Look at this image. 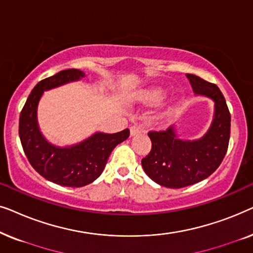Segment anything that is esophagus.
Instances as JSON below:
<instances>
[{"label": "esophagus", "instance_id": "1", "mask_svg": "<svg viewBox=\"0 0 253 253\" xmlns=\"http://www.w3.org/2000/svg\"><path fill=\"white\" fill-rule=\"evenodd\" d=\"M141 131V127L138 126H132L130 127V134L131 136H136V134H138Z\"/></svg>", "mask_w": 253, "mask_h": 253}]
</instances>
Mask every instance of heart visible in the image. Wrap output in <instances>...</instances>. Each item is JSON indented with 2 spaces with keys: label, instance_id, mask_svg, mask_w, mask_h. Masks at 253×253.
Here are the masks:
<instances>
[{
  "label": "heart",
  "instance_id": "1",
  "mask_svg": "<svg viewBox=\"0 0 253 253\" xmlns=\"http://www.w3.org/2000/svg\"><path fill=\"white\" fill-rule=\"evenodd\" d=\"M166 94H167V92L161 86H151V87L145 88L138 93L137 99L140 102L145 103V105L152 106L162 101L165 99Z\"/></svg>",
  "mask_w": 253,
  "mask_h": 253
}]
</instances>
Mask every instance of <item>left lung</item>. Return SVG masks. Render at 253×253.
<instances>
[{
    "label": "left lung",
    "mask_w": 253,
    "mask_h": 253,
    "mask_svg": "<svg viewBox=\"0 0 253 253\" xmlns=\"http://www.w3.org/2000/svg\"><path fill=\"white\" fill-rule=\"evenodd\" d=\"M196 95L214 102L212 123L198 139H182L171 126L166 131H151V152L141 160L152 181L166 188L179 189L198 183L216 170L227 153L230 137V113L215 84L186 74Z\"/></svg>",
    "instance_id": "8db88e82"
}]
</instances>
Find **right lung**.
<instances>
[{
    "instance_id": "obj_1",
    "label": "right lung",
    "mask_w": 253,
    "mask_h": 253,
    "mask_svg": "<svg viewBox=\"0 0 253 253\" xmlns=\"http://www.w3.org/2000/svg\"><path fill=\"white\" fill-rule=\"evenodd\" d=\"M85 77V72L68 69L41 81L32 89L19 117V138L32 167L48 181L58 185L81 188L94 182L106 167L110 153L126 140L130 130L116 133L96 131L77 144L57 146L46 139L38 122V106L44 91Z\"/></svg>"
}]
</instances>
